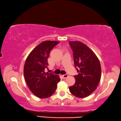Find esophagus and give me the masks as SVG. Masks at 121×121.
I'll return each mask as SVG.
<instances>
[{"mask_svg": "<svg viewBox=\"0 0 121 121\" xmlns=\"http://www.w3.org/2000/svg\"><path fill=\"white\" fill-rule=\"evenodd\" d=\"M68 75H67V74H65V75H62L63 78H64V79L68 77Z\"/></svg>", "mask_w": 121, "mask_h": 121, "instance_id": "obj_1", "label": "esophagus"}]
</instances>
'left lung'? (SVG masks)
Here are the masks:
<instances>
[{"mask_svg":"<svg viewBox=\"0 0 121 121\" xmlns=\"http://www.w3.org/2000/svg\"><path fill=\"white\" fill-rule=\"evenodd\" d=\"M69 43L73 52L75 67L78 73L74 76L75 83L69 87V91L77 97H87L97 89L101 78L99 60L95 53L83 43L69 41Z\"/></svg>","mask_w":121,"mask_h":121,"instance_id":"obj_1","label":"left lung"}]
</instances>
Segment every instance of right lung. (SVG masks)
<instances>
[{"label": "right lung", "mask_w": 121, "mask_h": 121, "mask_svg": "<svg viewBox=\"0 0 121 121\" xmlns=\"http://www.w3.org/2000/svg\"><path fill=\"white\" fill-rule=\"evenodd\" d=\"M58 41H45L37 46L26 58L23 73L28 86L39 98H46L55 92L60 79L58 75L45 72L49 54Z\"/></svg>", "instance_id": "right-lung-1"}]
</instances>
